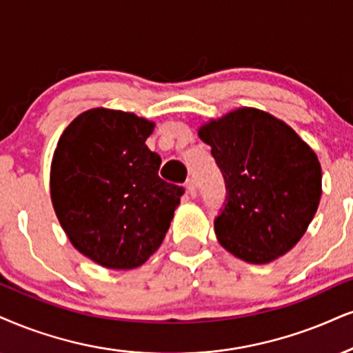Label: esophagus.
I'll use <instances>...</instances> for the list:
<instances>
[{"instance_id": "esophagus-1", "label": "esophagus", "mask_w": 353, "mask_h": 353, "mask_svg": "<svg viewBox=\"0 0 353 353\" xmlns=\"http://www.w3.org/2000/svg\"><path fill=\"white\" fill-rule=\"evenodd\" d=\"M186 190H188V193L191 194V196H196L198 194V186H196V181L193 180V178H191V180H188L186 181Z\"/></svg>"}]
</instances>
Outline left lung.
I'll return each instance as SVG.
<instances>
[{"instance_id": "1", "label": "left lung", "mask_w": 353, "mask_h": 353, "mask_svg": "<svg viewBox=\"0 0 353 353\" xmlns=\"http://www.w3.org/2000/svg\"><path fill=\"white\" fill-rule=\"evenodd\" d=\"M198 136L228 183V204L214 221L221 245L254 265L293 249L323 194L316 152L285 121L247 106L199 125Z\"/></svg>"}]
</instances>
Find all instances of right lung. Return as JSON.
<instances>
[{"label": "right lung", "instance_id": "obj_1", "mask_svg": "<svg viewBox=\"0 0 353 353\" xmlns=\"http://www.w3.org/2000/svg\"><path fill=\"white\" fill-rule=\"evenodd\" d=\"M155 123L108 108L78 114L57 142L50 199L72 245L111 270L141 267L162 245L185 190L159 176L145 145Z\"/></svg>", "mask_w": 353, "mask_h": 353}]
</instances>
